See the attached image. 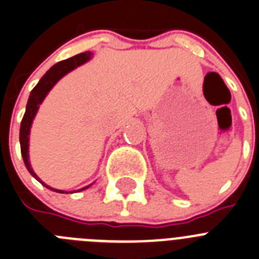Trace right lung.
<instances>
[{
    "label": "right lung",
    "instance_id": "right-lung-1",
    "mask_svg": "<svg viewBox=\"0 0 259 259\" xmlns=\"http://www.w3.org/2000/svg\"><path fill=\"white\" fill-rule=\"evenodd\" d=\"M92 58V53H81L78 55H74V57L69 58V59L62 60V62L57 63L54 66L51 67L48 72L42 76V78L38 81L36 86L33 88V90L31 92V95H29V99H28L27 103V109H25V113L23 116L22 124H20V134H19V139H20V151H22V156L23 160H24V164L27 166L28 171L37 179L39 181L38 177L34 174V171L32 170L31 164L28 161V135H29V132H31V125L32 121H33L34 116L37 113V109H38L39 104L42 103V101L45 99L46 94L51 90V88L60 80V78L67 74L68 72H71L72 69H74L76 67L81 66L85 62ZM41 182V181H39ZM45 187H48L49 190L55 191V192L59 193H64V191L62 190H55V188H51L49 186H46L44 182H41ZM89 187V186H88ZM88 187H83L78 191H82ZM67 193V192H66Z\"/></svg>",
    "mask_w": 259,
    "mask_h": 259
}]
</instances>
